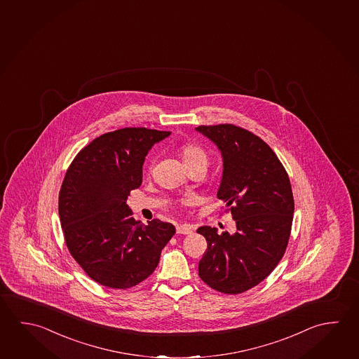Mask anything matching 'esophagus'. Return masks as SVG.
I'll list each match as a JSON object with an SVG mask.
<instances>
[{
	"mask_svg": "<svg viewBox=\"0 0 359 359\" xmlns=\"http://www.w3.org/2000/svg\"><path fill=\"white\" fill-rule=\"evenodd\" d=\"M177 233H179V234H191L193 228L187 226V224H180V226H177Z\"/></svg>",
	"mask_w": 359,
	"mask_h": 359,
	"instance_id": "34e87169",
	"label": "esophagus"
}]
</instances>
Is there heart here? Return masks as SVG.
I'll return each mask as SVG.
<instances>
[{
	"instance_id": "b5f03b06",
	"label": "heart",
	"mask_w": 359,
	"mask_h": 359,
	"mask_svg": "<svg viewBox=\"0 0 359 359\" xmlns=\"http://www.w3.org/2000/svg\"><path fill=\"white\" fill-rule=\"evenodd\" d=\"M182 158L185 165L194 163L196 160H207L205 154L201 150V147L193 145V144H185V145H182Z\"/></svg>"
}]
</instances>
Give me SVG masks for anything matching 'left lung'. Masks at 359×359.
I'll list each match as a JSON object with an SVG mask.
<instances>
[{
    "instance_id": "left-lung-1",
    "label": "left lung",
    "mask_w": 359,
    "mask_h": 359,
    "mask_svg": "<svg viewBox=\"0 0 359 359\" xmlns=\"http://www.w3.org/2000/svg\"><path fill=\"white\" fill-rule=\"evenodd\" d=\"M195 131L220 151L217 196L231 207L237 226L233 234L208 226L198 229L208 242L199 276L219 292L241 294L264 281L287 247L294 215L289 177L270 146L245 128L217 125Z\"/></svg>"
}]
</instances>
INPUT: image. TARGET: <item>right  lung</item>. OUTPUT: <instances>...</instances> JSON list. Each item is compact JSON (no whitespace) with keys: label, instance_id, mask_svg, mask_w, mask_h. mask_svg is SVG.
<instances>
[{"label":"right lung","instance_id":"right-lung-1","mask_svg":"<svg viewBox=\"0 0 359 359\" xmlns=\"http://www.w3.org/2000/svg\"><path fill=\"white\" fill-rule=\"evenodd\" d=\"M169 131L127 127L104 133L76 155L59 193V217L70 255L92 280L128 289L156 269L161 250L175 233L168 222L145 226L127 205L142 182L152 146Z\"/></svg>","mask_w":359,"mask_h":359}]
</instances>
